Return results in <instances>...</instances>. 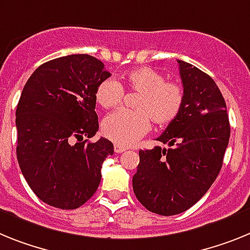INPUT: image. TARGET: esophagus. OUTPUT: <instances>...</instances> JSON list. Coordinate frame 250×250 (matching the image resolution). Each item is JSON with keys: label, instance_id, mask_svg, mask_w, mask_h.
I'll return each instance as SVG.
<instances>
[{"label": "esophagus", "instance_id": "34e87169", "mask_svg": "<svg viewBox=\"0 0 250 250\" xmlns=\"http://www.w3.org/2000/svg\"><path fill=\"white\" fill-rule=\"evenodd\" d=\"M125 149L127 148L123 146H121V145H114V152H116V153H122V152H125Z\"/></svg>", "mask_w": 250, "mask_h": 250}]
</instances>
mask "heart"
I'll return each instance as SVG.
<instances>
[{"instance_id":"1","label":"heart","mask_w":250,"mask_h":250,"mask_svg":"<svg viewBox=\"0 0 250 250\" xmlns=\"http://www.w3.org/2000/svg\"><path fill=\"white\" fill-rule=\"evenodd\" d=\"M129 92L138 94L134 112L118 110L110 113L102 123V132L121 146H131L151 128V121L164 127L179 117L184 107L185 93L180 84L167 82L160 71L142 66L129 70L125 77ZM122 84L114 78L103 80L95 90V101L103 108L117 107L123 99Z\"/></svg>"}]
</instances>
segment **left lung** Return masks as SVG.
<instances>
[{
    "mask_svg": "<svg viewBox=\"0 0 250 250\" xmlns=\"http://www.w3.org/2000/svg\"><path fill=\"white\" fill-rule=\"evenodd\" d=\"M177 62L184 107L157 138L168 148L141 149L132 179L138 201L164 216L186 211L206 194L220 172L230 137L227 104L215 82L196 66Z\"/></svg>",
    "mask_w": 250,
    "mask_h": 250,
    "instance_id": "8db88e82",
    "label": "left lung"
}]
</instances>
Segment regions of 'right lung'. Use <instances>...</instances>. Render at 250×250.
Listing matches in <instances>:
<instances>
[{
    "label": "right lung",
    "instance_id": "1",
    "mask_svg": "<svg viewBox=\"0 0 250 250\" xmlns=\"http://www.w3.org/2000/svg\"><path fill=\"white\" fill-rule=\"evenodd\" d=\"M109 77L101 60L75 54L40 65L23 86L16 109L17 161L31 190L47 205L77 209L101 184L113 143L88 138L99 128L95 90Z\"/></svg>",
    "mask_w": 250,
    "mask_h": 250
}]
</instances>
